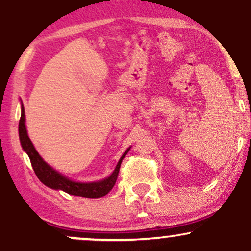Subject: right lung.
I'll use <instances>...</instances> for the list:
<instances>
[{
    "label": "right lung",
    "mask_w": 251,
    "mask_h": 251,
    "mask_svg": "<svg viewBox=\"0 0 251 251\" xmlns=\"http://www.w3.org/2000/svg\"><path fill=\"white\" fill-rule=\"evenodd\" d=\"M18 132H20V140L22 148L29 156L31 165H32L33 171L36 176L43 184L48 187L54 188V190H61L66 193L72 194V196H79L85 198H101L109 193L111 188L115 185L117 176H119L120 166L122 163V159L128 152L129 149L123 153L121 159L117 163L115 170L107 179L97 182H76L70 180L60 173L54 171L51 166H49L42 157L37 152L33 144L31 143L29 136H27L26 128H25V115H24V108L22 106V114L20 123H18Z\"/></svg>",
    "instance_id": "1"
}]
</instances>
